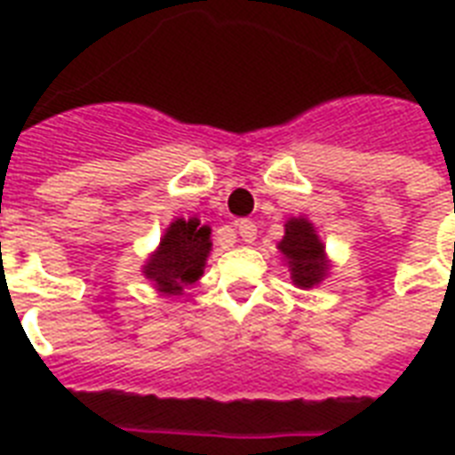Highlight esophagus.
<instances>
[{"mask_svg":"<svg viewBox=\"0 0 455 455\" xmlns=\"http://www.w3.org/2000/svg\"><path fill=\"white\" fill-rule=\"evenodd\" d=\"M235 228H238V234L245 243H252L257 238V224L252 220H241L235 221Z\"/></svg>","mask_w":455,"mask_h":455,"instance_id":"34e87169","label":"esophagus"}]
</instances>
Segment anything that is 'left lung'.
<instances>
[{
	"label": "left lung",
	"mask_w": 455,
	"mask_h": 455,
	"mask_svg": "<svg viewBox=\"0 0 455 455\" xmlns=\"http://www.w3.org/2000/svg\"><path fill=\"white\" fill-rule=\"evenodd\" d=\"M278 250L288 257L292 267V281L302 288H311L325 276L328 262L323 255V243L307 220H291L285 224L283 241Z\"/></svg>",
	"instance_id": "8db88e82"
}]
</instances>
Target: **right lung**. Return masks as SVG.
Segmentation results:
<instances>
[{"label":"right lung","mask_w":455,"mask_h":455,"mask_svg":"<svg viewBox=\"0 0 455 455\" xmlns=\"http://www.w3.org/2000/svg\"><path fill=\"white\" fill-rule=\"evenodd\" d=\"M210 248V227H200L198 220L172 221L144 274L156 281L157 291L177 295L184 285L196 283L203 276Z\"/></svg>","instance_id":"right-lung-1"}]
</instances>
